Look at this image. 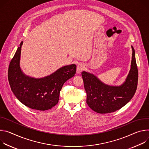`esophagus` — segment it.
<instances>
[{
	"instance_id": "1",
	"label": "esophagus",
	"mask_w": 149,
	"mask_h": 149,
	"mask_svg": "<svg viewBox=\"0 0 149 149\" xmlns=\"http://www.w3.org/2000/svg\"><path fill=\"white\" fill-rule=\"evenodd\" d=\"M85 69V65L84 64H79L77 65V69H76V72L78 74L80 73L82 71H83Z\"/></svg>"
}]
</instances>
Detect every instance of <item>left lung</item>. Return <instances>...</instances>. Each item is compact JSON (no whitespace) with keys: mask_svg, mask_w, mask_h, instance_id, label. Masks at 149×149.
<instances>
[{"mask_svg":"<svg viewBox=\"0 0 149 149\" xmlns=\"http://www.w3.org/2000/svg\"><path fill=\"white\" fill-rule=\"evenodd\" d=\"M133 54L131 69L124 83L120 86H111L101 82L96 76L83 72L81 76L86 92V103L94 111L107 113L116 111L126 105L136 93L138 84V69Z\"/></svg>","mask_w":149,"mask_h":149,"instance_id":"left-lung-1","label":"left lung"}]
</instances>
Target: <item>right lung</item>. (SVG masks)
Instances as JSON below:
<instances>
[{
	"label": "right lung",
	"instance_id": "add662e5",
	"mask_svg": "<svg viewBox=\"0 0 149 149\" xmlns=\"http://www.w3.org/2000/svg\"><path fill=\"white\" fill-rule=\"evenodd\" d=\"M22 43V41L9 66L8 80L11 90L21 102L32 109H51L59 101L63 84L74 76L76 65L64 66L51 75L41 79L27 76L22 73L19 66Z\"/></svg>",
	"mask_w": 149,
	"mask_h": 149
}]
</instances>
